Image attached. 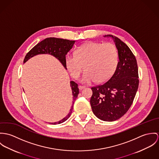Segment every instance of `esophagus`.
<instances>
[{"instance_id":"obj_1","label":"esophagus","mask_w":159,"mask_h":159,"mask_svg":"<svg viewBox=\"0 0 159 159\" xmlns=\"http://www.w3.org/2000/svg\"><path fill=\"white\" fill-rule=\"evenodd\" d=\"M85 88V87L84 86H82V85H79V89H84V88Z\"/></svg>"}]
</instances>
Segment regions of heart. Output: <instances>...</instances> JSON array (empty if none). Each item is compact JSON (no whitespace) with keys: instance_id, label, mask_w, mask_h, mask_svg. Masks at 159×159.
<instances>
[{"instance_id":"b5f03b06","label":"heart","mask_w":159,"mask_h":159,"mask_svg":"<svg viewBox=\"0 0 159 159\" xmlns=\"http://www.w3.org/2000/svg\"><path fill=\"white\" fill-rule=\"evenodd\" d=\"M118 62V52L113 44L93 41L80 46L74 55L68 54L65 58L66 68L75 79L79 77L84 66L82 82L85 84L106 81L116 70Z\"/></svg>"}]
</instances>
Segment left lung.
I'll return each instance as SVG.
<instances>
[{
	"mask_svg": "<svg viewBox=\"0 0 159 159\" xmlns=\"http://www.w3.org/2000/svg\"><path fill=\"white\" fill-rule=\"evenodd\" d=\"M107 36L114 39L119 60L114 74L106 82L91 87L90 104L99 119L114 121L122 117L133 103L139 88V70L135 57L127 44L116 36Z\"/></svg>",
	"mask_w": 159,
	"mask_h": 159,
	"instance_id": "left-lung-1",
	"label": "left lung"
}]
</instances>
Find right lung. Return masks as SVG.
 <instances>
[{
    "mask_svg": "<svg viewBox=\"0 0 159 159\" xmlns=\"http://www.w3.org/2000/svg\"><path fill=\"white\" fill-rule=\"evenodd\" d=\"M74 43H75V41L64 39L61 38H52V37L46 38L45 39L43 40L40 43H38L28 53L26 54L24 59V63H25L29 58H30L31 57H34V55H36L37 54L49 53L55 57L57 58H58L63 64L64 67L66 68V63H65L66 55L72 48ZM70 84H71L72 93L73 96L72 105L70 109V111L69 113L66 115V116L63 119H62L61 120H60L57 123H51L52 124L62 123L65 121H66L71 116L72 110L73 108V105L79 93V89L78 88V84H76L75 82L71 81Z\"/></svg>",
    "mask_w": 159,
    "mask_h": 159,
    "instance_id": "add662e5",
    "label": "right lung"
}]
</instances>
